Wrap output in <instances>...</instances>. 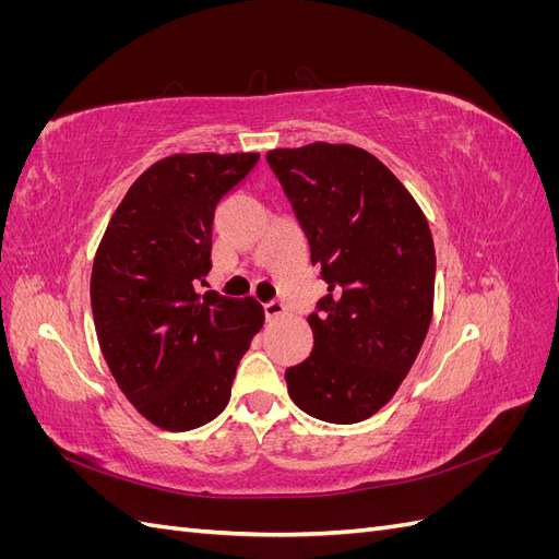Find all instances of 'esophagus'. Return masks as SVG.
Segmentation results:
<instances>
[{
	"mask_svg": "<svg viewBox=\"0 0 559 559\" xmlns=\"http://www.w3.org/2000/svg\"><path fill=\"white\" fill-rule=\"evenodd\" d=\"M263 308H265V317L267 319H280L286 312L284 302H280V300H270V302H265Z\"/></svg>",
	"mask_w": 559,
	"mask_h": 559,
	"instance_id": "esophagus-1",
	"label": "esophagus"
}]
</instances>
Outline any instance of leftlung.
<instances>
[{"label": "left lung", "instance_id": "8db88e82", "mask_svg": "<svg viewBox=\"0 0 559 559\" xmlns=\"http://www.w3.org/2000/svg\"><path fill=\"white\" fill-rule=\"evenodd\" d=\"M267 163L329 284L308 317L314 347L286 368V386L308 415L354 425L392 401L427 337L436 277L427 216L354 144L273 148Z\"/></svg>", "mask_w": 559, "mask_h": 559}]
</instances>
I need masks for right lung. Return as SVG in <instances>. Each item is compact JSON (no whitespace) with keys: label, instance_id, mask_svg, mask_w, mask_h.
Here are the masks:
<instances>
[{"label":"right lung","instance_id":"1","mask_svg":"<svg viewBox=\"0 0 559 559\" xmlns=\"http://www.w3.org/2000/svg\"><path fill=\"white\" fill-rule=\"evenodd\" d=\"M251 154H173L134 181L99 240L91 306L99 349L151 425L189 431L230 399L259 300L198 292L212 270L214 210L259 163Z\"/></svg>","mask_w":559,"mask_h":559}]
</instances>
